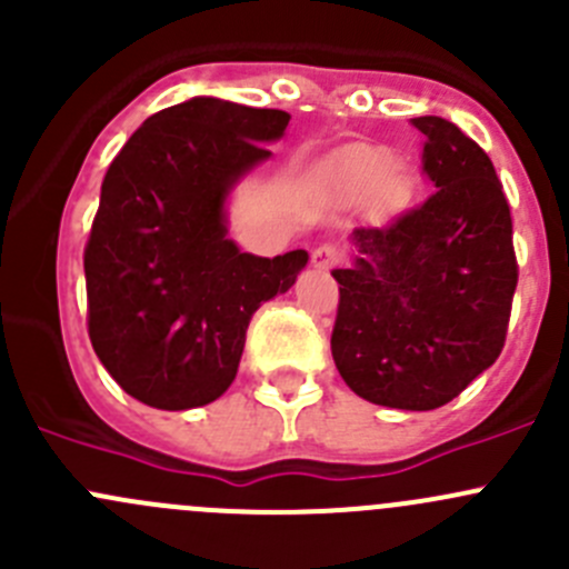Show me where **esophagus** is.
Returning a JSON list of instances; mask_svg holds the SVG:
<instances>
[{
    "label": "esophagus",
    "instance_id": "esophagus-1",
    "mask_svg": "<svg viewBox=\"0 0 569 569\" xmlns=\"http://www.w3.org/2000/svg\"><path fill=\"white\" fill-rule=\"evenodd\" d=\"M313 269H332L338 263V248L336 244H319L317 250L311 252Z\"/></svg>",
    "mask_w": 569,
    "mask_h": 569
}]
</instances>
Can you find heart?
<instances>
[{"instance_id":"obj_1","label":"heart","mask_w":569,"mask_h":569,"mask_svg":"<svg viewBox=\"0 0 569 569\" xmlns=\"http://www.w3.org/2000/svg\"><path fill=\"white\" fill-rule=\"evenodd\" d=\"M396 173V162L388 153L366 151L343 159L336 170V187L352 198H371L380 192Z\"/></svg>"}]
</instances>
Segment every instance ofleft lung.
<instances>
[{
	"mask_svg": "<svg viewBox=\"0 0 569 569\" xmlns=\"http://www.w3.org/2000/svg\"><path fill=\"white\" fill-rule=\"evenodd\" d=\"M412 126L427 137L421 162L435 192L349 233L352 261L332 269L341 300L330 349L360 399L435 410L501 355L518 261L490 157L438 114Z\"/></svg>",
	"mask_w": 569,
	"mask_h": 569,
	"instance_id": "8db88e82",
	"label": "left lung"
}]
</instances>
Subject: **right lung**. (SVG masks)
<instances>
[{
    "mask_svg": "<svg viewBox=\"0 0 569 569\" xmlns=\"http://www.w3.org/2000/svg\"><path fill=\"white\" fill-rule=\"evenodd\" d=\"M291 114L194 96L151 114L101 183L84 248L88 332L112 380L157 410L220 399L261 302L308 252L261 258L228 239V198L272 157Z\"/></svg>",
    "mask_w": 569,
    "mask_h": 569,
    "instance_id": "right-lung-1",
    "label": "right lung"
}]
</instances>
